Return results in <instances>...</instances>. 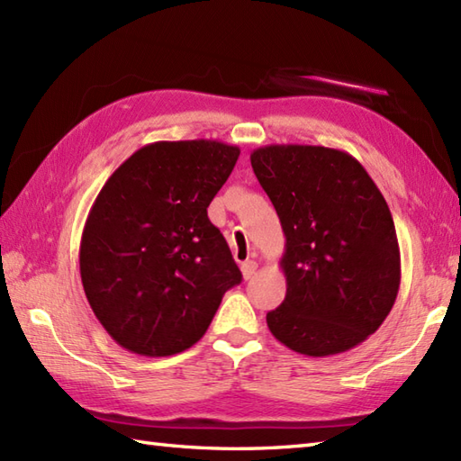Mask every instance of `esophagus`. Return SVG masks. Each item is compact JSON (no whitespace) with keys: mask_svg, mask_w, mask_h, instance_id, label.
<instances>
[{"mask_svg":"<svg viewBox=\"0 0 461 461\" xmlns=\"http://www.w3.org/2000/svg\"><path fill=\"white\" fill-rule=\"evenodd\" d=\"M238 253V251H236ZM258 271V263L256 261H243L241 263V273H243V279H251L253 276H256Z\"/></svg>","mask_w":461,"mask_h":461,"instance_id":"34e87169","label":"esophagus"}]
</instances>
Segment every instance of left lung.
<instances>
[{"mask_svg":"<svg viewBox=\"0 0 461 461\" xmlns=\"http://www.w3.org/2000/svg\"><path fill=\"white\" fill-rule=\"evenodd\" d=\"M251 166L287 240V295L267 312L271 335L307 357L360 345L384 322L400 287L384 195L357 158L325 146H261Z\"/></svg>","mask_w":461,"mask_h":461,"instance_id":"8db88e82","label":"left lung"}]
</instances>
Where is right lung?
Listing matches in <instances>:
<instances>
[{
    "instance_id": "add662e5",
    "label": "right lung",
    "mask_w": 461,
    "mask_h": 461,
    "mask_svg": "<svg viewBox=\"0 0 461 461\" xmlns=\"http://www.w3.org/2000/svg\"><path fill=\"white\" fill-rule=\"evenodd\" d=\"M240 149L218 140L154 142L124 160L85 221V295L126 350L170 357L195 345L223 293L241 283L208 205Z\"/></svg>"
}]
</instances>
